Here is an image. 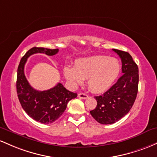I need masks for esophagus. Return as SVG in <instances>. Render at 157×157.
<instances>
[{
	"label": "esophagus",
	"mask_w": 157,
	"mask_h": 157,
	"mask_svg": "<svg viewBox=\"0 0 157 157\" xmlns=\"http://www.w3.org/2000/svg\"><path fill=\"white\" fill-rule=\"evenodd\" d=\"M78 97L80 98H82V99H86V98H88V95L85 94V93H81L78 94Z\"/></svg>",
	"instance_id": "1"
}]
</instances>
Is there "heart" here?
<instances>
[{
	"label": "heart",
	"instance_id": "b5f03b06",
	"mask_svg": "<svg viewBox=\"0 0 157 157\" xmlns=\"http://www.w3.org/2000/svg\"><path fill=\"white\" fill-rule=\"evenodd\" d=\"M121 66L119 61L108 56H93L77 60L74 67L66 66L64 75L73 86L87 79L88 87L95 93L108 89L117 78Z\"/></svg>",
	"mask_w": 157,
	"mask_h": 157
}]
</instances>
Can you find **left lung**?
Returning <instances> with one entry per match:
<instances>
[{
  "label": "left lung",
  "mask_w": 157,
  "mask_h": 157,
  "mask_svg": "<svg viewBox=\"0 0 157 157\" xmlns=\"http://www.w3.org/2000/svg\"><path fill=\"white\" fill-rule=\"evenodd\" d=\"M121 61L122 75L108 90L101 96H95L97 105L90 111L100 124H113L130 111L138 93L139 69L128 52L116 49Z\"/></svg>",
  "instance_id": "obj_1"
}]
</instances>
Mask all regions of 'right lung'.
<instances>
[{
  "mask_svg": "<svg viewBox=\"0 0 157 157\" xmlns=\"http://www.w3.org/2000/svg\"><path fill=\"white\" fill-rule=\"evenodd\" d=\"M58 52L59 49L33 47L23 56L17 67L16 88L19 101L29 117L44 124L57 120L66 110L69 101L77 97V93L70 92L61 83L47 90H36L26 80L24 66L28 58L33 54L44 53L52 56Z\"/></svg>",
  "mask_w": 157,
  "mask_h": 157,
  "instance_id": "1",
  "label": "right lung"
}]
</instances>
